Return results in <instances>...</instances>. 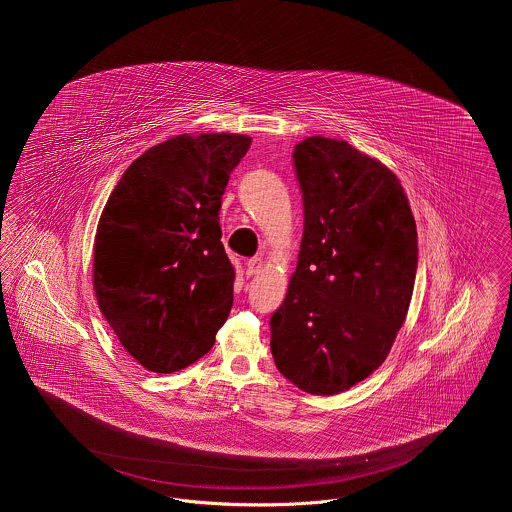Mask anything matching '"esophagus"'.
Here are the masks:
<instances>
[{
	"mask_svg": "<svg viewBox=\"0 0 512 512\" xmlns=\"http://www.w3.org/2000/svg\"><path fill=\"white\" fill-rule=\"evenodd\" d=\"M262 266H264L262 258H250V260L246 262V274H248V276H256V274H260Z\"/></svg>",
	"mask_w": 512,
	"mask_h": 512,
	"instance_id": "34e87169",
	"label": "esophagus"
}]
</instances>
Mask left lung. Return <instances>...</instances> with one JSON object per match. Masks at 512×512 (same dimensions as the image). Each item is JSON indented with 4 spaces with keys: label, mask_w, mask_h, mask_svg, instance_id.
<instances>
[{
    "label": "left lung",
    "mask_w": 512,
    "mask_h": 512,
    "mask_svg": "<svg viewBox=\"0 0 512 512\" xmlns=\"http://www.w3.org/2000/svg\"><path fill=\"white\" fill-rule=\"evenodd\" d=\"M303 238L284 303L270 319L272 357L297 388L333 396L382 365L414 292L418 232L384 163L345 140L293 151Z\"/></svg>",
    "instance_id": "8db88e82"
}]
</instances>
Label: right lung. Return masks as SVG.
I'll list each match as a JSON object with an SVG mask.
<instances>
[{"label": "right lung", "instance_id": "add662e5", "mask_svg": "<svg viewBox=\"0 0 512 512\" xmlns=\"http://www.w3.org/2000/svg\"><path fill=\"white\" fill-rule=\"evenodd\" d=\"M242 134H181L124 171L98 220L92 286L122 347L169 374L199 361L232 307L220 199L250 147Z\"/></svg>", "mask_w": 512, "mask_h": 512}]
</instances>
